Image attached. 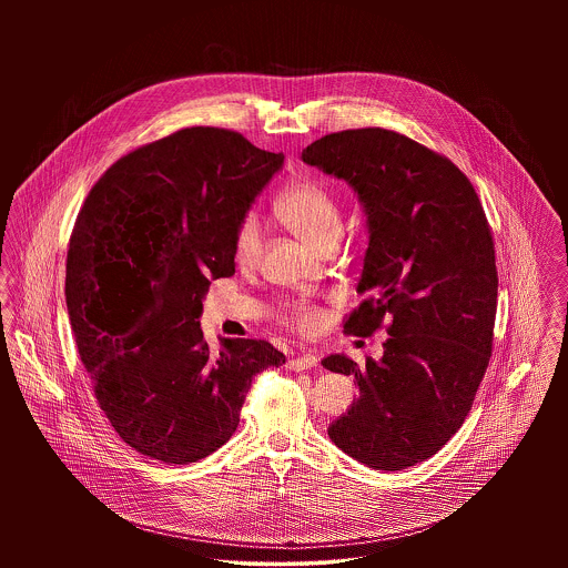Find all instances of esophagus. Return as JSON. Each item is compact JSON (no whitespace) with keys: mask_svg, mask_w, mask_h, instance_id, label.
Returning a JSON list of instances; mask_svg holds the SVG:
<instances>
[{"mask_svg":"<svg viewBox=\"0 0 568 568\" xmlns=\"http://www.w3.org/2000/svg\"><path fill=\"white\" fill-rule=\"evenodd\" d=\"M313 366H317V355L315 353H302V355H292L290 359H287V368L290 371H308V368H313Z\"/></svg>","mask_w":568,"mask_h":568,"instance_id":"34e87169","label":"esophagus"}]
</instances>
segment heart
Returning <instances> with one entry per match:
<instances>
[{"label":"heart","instance_id":"heart-1","mask_svg":"<svg viewBox=\"0 0 568 568\" xmlns=\"http://www.w3.org/2000/svg\"><path fill=\"white\" fill-rule=\"evenodd\" d=\"M276 211L304 243L317 251L336 246L343 236V216L334 195L317 181H297L281 193ZM264 246V221L257 211L244 213L236 236L234 257L241 266H255ZM283 320L300 332H311L322 324V313L304 302L283 306Z\"/></svg>","mask_w":568,"mask_h":568}]
</instances>
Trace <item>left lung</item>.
Instances as JSON below:
<instances>
[{"mask_svg":"<svg viewBox=\"0 0 568 568\" xmlns=\"http://www.w3.org/2000/svg\"><path fill=\"white\" fill-rule=\"evenodd\" d=\"M302 162L347 181L366 215V300L345 332L371 336L389 320L381 359H322L359 385L327 434L375 470H403L458 433L486 375L498 300L486 213L454 163L389 130L324 135Z\"/></svg>","mask_w":568,"mask_h":568,"instance_id":"1","label":"left lung"}]
</instances>
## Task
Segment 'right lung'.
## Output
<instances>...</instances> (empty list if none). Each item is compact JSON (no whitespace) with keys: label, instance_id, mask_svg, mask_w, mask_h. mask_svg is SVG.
<instances>
[{"label":"right lung","instance_id":"1","mask_svg":"<svg viewBox=\"0 0 568 568\" xmlns=\"http://www.w3.org/2000/svg\"><path fill=\"white\" fill-rule=\"evenodd\" d=\"M283 160L236 132L187 128L112 163L82 204L68 315L110 426L142 456H211L236 433L253 377L285 364L253 338L213 353L200 327L211 281L236 272V227Z\"/></svg>","mask_w":568,"mask_h":568}]
</instances>
